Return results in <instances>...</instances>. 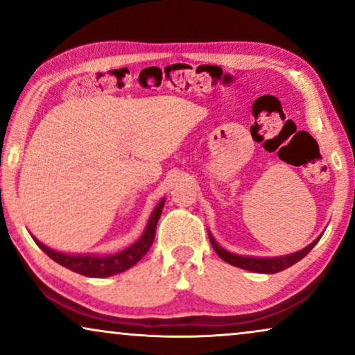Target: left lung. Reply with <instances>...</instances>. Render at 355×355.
I'll use <instances>...</instances> for the list:
<instances>
[{
    "label": "left lung",
    "instance_id": "8db88e82",
    "mask_svg": "<svg viewBox=\"0 0 355 355\" xmlns=\"http://www.w3.org/2000/svg\"><path fill=\"white\" fill-rule=\"evenodd\" d=\"M318 241H320V237L317 241H313L312 244L305 247V249L295 252V254H291L286 257H276V259H255V257L234 255V254H231V252L221 249V247L216 244V241L213 239V236L210 234V242H211L213 249H215L216 254L220 255V259L227 261L230 265L237 266V268L255 271V273H268V275L278 273V271H283L286 268H289V266H293L294 263H297L299 260H302L304 257L307 255L315 245H317Z\"/></svg>",
    "mask_w": 355,
    "mask_h": 355
}]
</instances>
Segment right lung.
<instances>
[{
    "label": "right lung",
    "instance_id": "obj_1",
    "mask_svg": "<svg viewBox=\"0 0 355 355\" xmlns=\"http://www.w3.org/2000/svg\"><path fill=\"white\" fill-rule=\"evenodd\" d=\"M164 207V198L158 203V207L155 208L152 216H150L148 225L145 227L142 237L137 242H134L132 245L128 249L118 252L113 255H69V254H61L53 249H48L46 245H43L40 241H35V244L50 257L51 260H55L56 263L66 266L67 270L76 271V273L89 276V278H105V276H111L121 271L130 268L142 257L147 254L150 247L153 244L155 239V231H157V225L159 216H162V210Z\"/></svg>",
    "mask_w": 355,
    "mask_h": 355
}]
</instances>
